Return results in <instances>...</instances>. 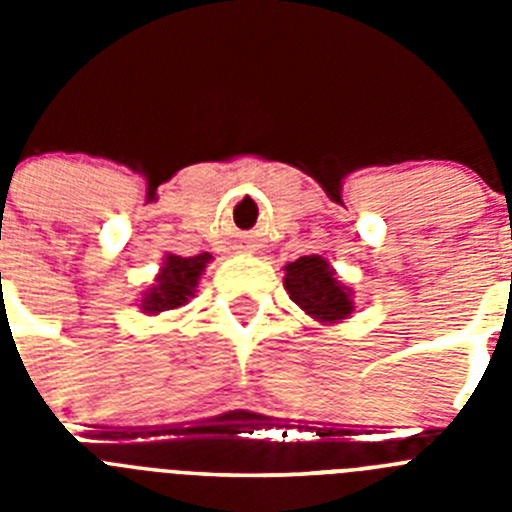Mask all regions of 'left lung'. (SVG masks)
Returning a JSON list of instances; mask_svg holds the SVG:
<instances>
[{
	"label": "left lung",
	"mask_w": 512,
	"mask_h": 512,
	"mask_svg": "<svg viewBox=\"0 0 512 512\" xmlns=\"http://www.w3.org/2000/svg\"><path fill=\"white\" fill-rule=\"evenodd\" d=\"M284 289L305 315L320 325H336L354 315V289L338 279L328 259L310 253L284 266Z\"/></svg>",
	"instance_id": "8db88e82"
}]
</instances>
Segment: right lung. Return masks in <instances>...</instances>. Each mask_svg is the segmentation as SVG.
<instances>
[{
    "label": "right lung",
    "instance_id": "right-lung-1",
    "mask_svg": "<svg viewBox=\"0 0 512 512\" xmlns=\"http://www.w3.org/2000/svg\"><path fill=\"white\" fill-rule=\"evenodd\" d=\"M210 261V253H197L189 259L176 256V253H166L153 284L143 289V295H140V312L143 315H161V312L179 310V307L187 305L200 287V277L205 274Z\"/></svg>",
    "mask_w": 512,
    "mask_h": 512
}]
</instances>
